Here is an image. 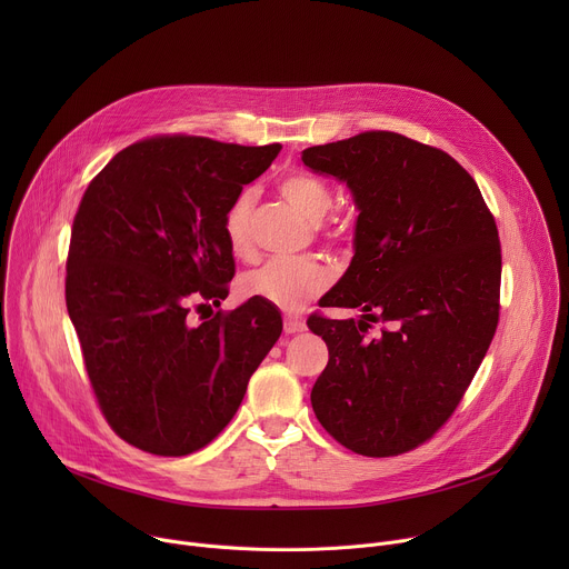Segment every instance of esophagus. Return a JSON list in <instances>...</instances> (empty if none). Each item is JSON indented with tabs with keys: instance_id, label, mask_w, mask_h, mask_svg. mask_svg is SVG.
<instances>
[{
	"instance_id": "1",
	"label": "esophagus",
	"mask_w": 569,
	"mask_h": 569,
	"mask_svg": "<svg viewBox=\"0 0 569 569\" xmlns=\"http://www.w3.org/2000/svg\"><path fill=\"white\" fill-rule=\"evenodd\" d=\"M283 331H286L288 336L303 333V331H306V323H303L301 319H297V317H286V321H283Z\"/></svg>"
}]
</instances>
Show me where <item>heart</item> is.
<instances>
[{
	"instance_id": "heart-1",
	"label": "heart",
	"mask_w": 569,
	"mask_h": 569,
	"mask_svg": "<svg viewBox=\"0 0 569 569\" xmlns=\"http://www.w3.org/2000/svg\"><path fill=\"white\" fill-rule=\"evenodd\" d=\"M279 193L310 222H321L333 207L329 184L303 171L281 178ZM252 211L254 193L240 191L224 213V238L238 257H246L252 250ZM329 281V268L315 259H270L240 279V292L283 310H299L319 297Z\"/></svg>"
}]
</instances>
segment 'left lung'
I'll use <instances>...</instances> for the list:
<instances>
[{
  "instance_id": "8db88e82",
  "label": "left lung",
  "mask_w": 569,
  "mask_h": 569,
  "mask_svg": "<svg viewBox=\"0 0 569 569\" xmlns=\"http://www.w3.org/2000/svg\"><path fill=\"white\" fill-rule=\"evenodd\" d=\"M301 161L345 182L358 209L351 266L319 306L362 315L308 319L329 347L315 417L358 455L408 452L450 419L496 336V220L448 152L398 132L312 146ZM373 318L388 323L380 337Z\"/></svg>"
}]
</instances>
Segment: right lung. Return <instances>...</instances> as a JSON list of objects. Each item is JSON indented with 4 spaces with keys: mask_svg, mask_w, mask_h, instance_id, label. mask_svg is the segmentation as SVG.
<instances>
[{
    "mask_svg": "<svg viewBox=\"0 0 569 569\" xmlns=\"http://www.w3.org/2000/svg\"><path fill=\"white\" fill-rule=\"evenodd\" d=\"M279 150L143 139L117 152L80 200L67 310L103 417L139 450L184 457L216 439L281 336V312L263 299L189 321L191 301L227 297V207Z\"/></svg>",
    "mask_w": 569,
    "mask_h": 569,
    "instance_id": "add662e5",
    "label": "right lung"
}]
</instances>
